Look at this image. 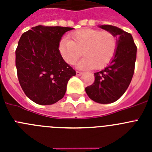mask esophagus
I'll return each instance as SVG.
<instances>
[{"mask_svg":"<svg viewBox=\"0 0 152 152\" xmlns=\"http://www.w3.org/2000/svg\"><path fill=\"white\" fill-rule=\"evenodd\" d=\"M76 75H77V76H80V75H82V72H76Z\"/></svg>","mask_w":152,"mask_h":152,"instance_id":"1","label":"esophagus"}]
</instances>
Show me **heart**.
<instances>
[{"instance_id": "b5f03b06", "label": "heart", "mask_w": 152, "mask_h": 152, "mask_svg": "<svg viewBox=\"0 0 152 152\" xmlns=\"http://www.w3.org/2000/svg\"><path fill=\"white\" fill-rule=\"evenodd\" d=\"M71 40L62 39L58 49L63 59L68 64H74L84 55V58L78 64L82 69L94 67L100 69L107 65L116 53V37L107 31L83 29L75 31Z\"/></svg>"}]
</instances>
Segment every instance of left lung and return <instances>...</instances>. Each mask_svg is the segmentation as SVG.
I'll return each instance as SVG.
<instances>
[{"instance_id": "8db88e82", "label": "left lung", "mask_w": 152, "mask_h": 152, "mask_svg": "<svg viewBox=\"0 0 152 152\" xmlns=\"http://www.w3.org/2000/svg\"><path fill=\"white\" fill-rule=\"evenodd\" d=\"M100 28L116 37V51L110 64L94 73V82L85 88L91 100L99 103H111L123 96L131 82L135 70L137 47L130 33L111 25Z\"/></svg>"}]
</instances>
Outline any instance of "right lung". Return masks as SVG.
Returning <instances> with one entry per match:
<instances>
[{"instance_id":"1","label":"right lung","mask_w":152,"mask_h":152,"mask_svg":"<svg viewBox=\"0 0 152 152\" xmlns=\"http://www.w3.org/2000/svg\"><path fill=\"white\" fill-rule=\"evenodd\" d=\"M73 29L62 26H36L21 36L16 49L17 77L27 97L39 105L56 103L65 94L75 70L58 49L64 33Z\"/></svg>"}]
</instances>
